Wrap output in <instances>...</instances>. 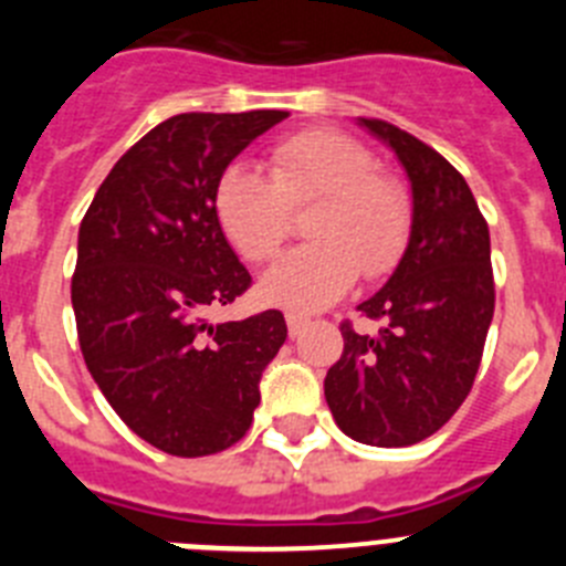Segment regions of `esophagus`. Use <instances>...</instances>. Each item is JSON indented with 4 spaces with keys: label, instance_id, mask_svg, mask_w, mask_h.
Segmentation results:
<instances>
[{
    "label": "esophagus",
    "instance_id": "1",
    "mask_svg": "<svg viewBox=\"0 0 566 566\" xmlns=\"http://www.w3.org/2000/svg\"><path fill=\"white\" fill-rule=\"evenodd\" d=\"M286 323H289V334H292V337H297V334L303 332L308 323H312V317L303 312H286Z\"/></svg>",
    "mask_w": 566,
    "mask_h": 566
}]
</instances>
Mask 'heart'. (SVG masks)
Masks as SVG:
<instances>
[{
    "instance_id": "heart-1",
    "label": "heart",
    "mask_w": 566,
    "mask_h": 566,
    "mask_svg": "<svg viewBox=\"0 0 566 566\" xmlns=\"http://www.w3.org/2000/svg\"><path fill=\"white\" fill-rule=\"evenodd\" d=\"M306 214V247L263 277V297L277 306L319 308L352 289L359 272L385 277L399 266L413 232L411 192L352 135L300 129L269 147V175L232 164L214 181V221L234 252L269 263L292 232V212Z\"/></svg>"
}]
</instances>
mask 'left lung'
Instances as JSON below:
<instances>
[{"mask_svg":"<svg viewBox=\"0 0 566 566\" xmlns=\"http://www.w3.org/2000/svg\"><path fill=\"white\" fill-rule=\"evenodd\" d=\"M363 127L411 178L413 232L391 280L357 306L379 332L339 323L345 345L326 374V402L357 442L405 448L437 433L473 388L496 306L490 232L448 158L382 118Z\"/></svg>","mask_w":566,"mask_h":566,"instance_id":"obj_1","label":"left lung"}]
</instances>
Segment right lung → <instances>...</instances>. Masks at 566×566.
<instances>
[{
    "label": "right lung",
    "instance_id": "obj_1",
    "mask_svg": "<svg viewBox=\"0 0 566 566\" xmlns=\"http://www.w3.org/2000/svg\"><path fill=\"white\" fill-rule=\"evenodd\" d=\"M286 115H172L118 158L78 227L70 297L87 371L129 431L169 457L247 437L260 374L286 343L277 308L209 319L252 286L214 221V181Z\"/></svg>",
    "mask_w": 566,
    "mask_h": 566
}]
</instances>
